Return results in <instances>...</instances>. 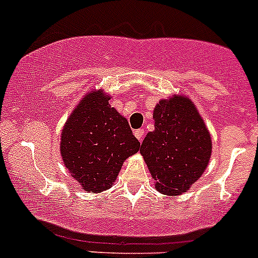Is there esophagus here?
I'll use <instances>...</instances> for the list:
<instances>
[{
    "instance_id": "obj_1",
    "label": "esophagus",
    "mask_w": 258,
    "mask_h": 258,
    "mask_svg": "<svg viewBox=\"0 0 258 258\" xmlns=\"http://www.w3.org/2000/svg\"><path fill=\"white\" fill-rule=\"evenodd\" d=\"M135 136L137 137V140H139L140 142L144 141V136H145V130L144 128H139L135 131Z\"/></svg>"
}]
</instances>
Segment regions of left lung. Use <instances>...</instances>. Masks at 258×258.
Here are the masks:
<instances>
[{
    "mask_svg": "<svg viewBox=\"0 0 258 258\" xmlns=\"http://www.w3.org/2000/svg\"><path fill=\"white\" fill-rule=\"evenodd\" d=\"M155 131L147 134L140 152L156 188L165 195H181L206 170L212 142L209 130L194 103L183 96L161 100L153 111Z\"/></svg>",
    "mask_w": 258,
    "mask_h": 258,
    "instance_id": "1",
    "label": "left lung"
}]
</instances>
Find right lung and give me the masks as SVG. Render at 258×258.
<instances>
[{
  "mask_svg": "<svg viewBox=\"0 0 258 258\" xmlns=\"http://www.w3.org/2000/svg\"><path fill=\"white\" fill-rule=\"evenodd\" d=\"M102 91L81 101L62 130L61 156L72 177L88 192L110 188L123 161L140 150L124 117Z\"/></svg>",
  "mask_w": 258,
  "mask_h": 258,
  "instance_id": "right-lung-1",
  "label": "right lung"
}]
</instances>
